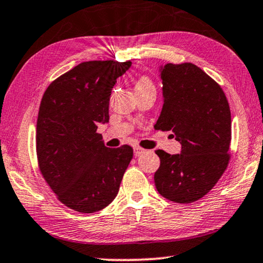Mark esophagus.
I'll return each instance as SVG.
<instances>
[{"label":"esophagus","mask_w":263,"mask_h":263,"mask_svg":"<svg viewBox=\"0 0 263 263\" xmlns=\"http://www.w3.org/2000/svg\"><path fill=\"white\" fill-rule=\"evenodd\" d=\"M146 152L145 149L141 148V146H135L134 148V153H135V156H139V155H143Z\"/></svg>","instance_id":"esophagus-1"}]
</instances>
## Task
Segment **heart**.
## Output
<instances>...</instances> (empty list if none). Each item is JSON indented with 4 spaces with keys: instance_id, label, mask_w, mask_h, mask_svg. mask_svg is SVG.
<instances>
[{
    "instance_id": "b5f03b06",
    "label": "heart",
    "mask_w": 263,
    "mask_h": 263,
    "mask_svg": "<svg viewBox=\"0 0 263 263\" xmlns=\"http://www.w3.org/2000/svg\"><path fill=\"white\" fill-rule=\"evenodd\" d=\"M142 87H154V84L148 77H141L136 83V89H142Z\"/></svg>"
}]
</instances>
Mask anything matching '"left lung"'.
Segmentation results:
<instances>
[{"mask_svg":"<svg viewBox=\"0 0 263 263\" xmlns=\"http://www.w3.org/2000/svg\"><path fill=\"white\" fill-rule=\"evenodd\" d=\"M162 110L154 127L172 131L180 154L156 150V190L177 203L202 198L225 172L230 155L231 111L219 84L194 64L160 66Z\"/></svg>","mask_w":263,"mask_h":263,"instance_id":"obj_1","label":"left lung"}]
</instances>
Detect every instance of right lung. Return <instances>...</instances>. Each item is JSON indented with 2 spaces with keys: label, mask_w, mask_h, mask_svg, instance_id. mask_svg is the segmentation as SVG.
I'll return each mask as SVG.
<instances>
[{
  "label": "right lung",
  "mask_w": 263,
  "mask_h": 263,
  "mask_svg": "<svg viewBox=\"0 0 263 263\" xmlns=\"http://www.w3.org/2000/svg\"><path fill=\"white\" fill-rule=\"evenodd\" d=\"M131 61L77 65L45 90L37 119L42 176L58 198L79 213H95L117 197L134 150L107 148L100 124L109 121L111 89Z\"/></svg>",
  "instance_id": "obj_1"
}]
</instances>
